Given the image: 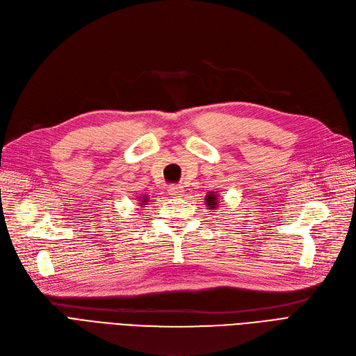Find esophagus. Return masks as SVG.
I'll return each instance as SVG.
<instances>
[{"mask_svg": "<svg viewBox=\"0 0 356 356\" xmlns=\"http://www.w3.org/2000/svg\"><path fill=\"white\" fill-rule=\"evenodd\" d=\"M183 193V191L180 189V186H177V185H171L170 188H168V195H171V196H180Z\"/></svg>", "mask_w": 356, "mask_h": 356, "instance_id": "obj_1", "label": "esophagus"}]
</instances>
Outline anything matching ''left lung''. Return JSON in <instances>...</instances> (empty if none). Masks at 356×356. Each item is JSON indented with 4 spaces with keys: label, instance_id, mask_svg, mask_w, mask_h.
I'll return each mask as SVG.
<instances>
[{
    "label": "left lung",
    "instance_id": "obj_1",
    "mask_svg": "<svg viewBox=\"0 0 356 356\" xmlns=\"http://www.w3.org/2000/svg\"><path fill=\"white\" fill-rule=\"evenodd\" d=\"M216 204H217V200H216V195H213V193H209L208 196H207V205H209L211 208H216Z\"/></svg>",
    "mask_w": 356,
    "mask_h": 356
}]
</instances>
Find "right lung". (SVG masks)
<instances>
[{"instance_id":"obj_1","label":"right lung","mask_w":356,"mask_h":356,"mask_svg":"<svg viewBox=\"0 0 356 356\" xmlns=\"http://www.w3.org/2000/svg\"><path fill=\"white\" fill-rule=\"evenodd\" d=\"M147 201H148V200H147V198H143V201H142V202H147Z\"/></svg>"}]
</instances>
